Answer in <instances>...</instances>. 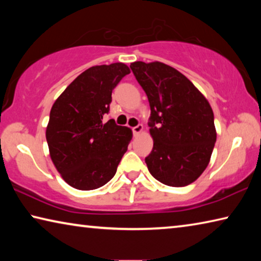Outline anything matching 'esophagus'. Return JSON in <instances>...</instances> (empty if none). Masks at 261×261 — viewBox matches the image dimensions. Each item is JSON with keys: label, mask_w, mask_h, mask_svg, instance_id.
I'll return each mask as SVG.
<instances>
[{"label": "esophagus", "mask_w": 261, "mask_h": 261, "mask_svg": "<svg viewBox=\"0 0 261 261\" xmlns=\"http://www.w3.org/2000/svg\"><path fill=\"white\" fill-rule=\"evenodd\" d=\"M143 129H144V126L141 125V124H138L137 126L132 127V131H134V135L135 136H138L139 134H141V131H143Z\"/></svg>", "instance_id": "obj_1"}]
</instances>
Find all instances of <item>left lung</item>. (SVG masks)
Returning <instances> with one entry per match:
<instances>
[{"mask_svg": "<svg viewBox=\"0 0 261 261\" xmlns=\"http://www.w3.org/2000/svg\"><path fill=\"white\" fill-rule=\"evenodd\" d=\"M130 68L151 107L153 149L145 158L154 178L187 187L204 173L216 141L214 114L204 94L178 70L162 62Z\"/></svg>", "mask_w": 261, "mask_h": 261, "instance_id": "obj_1", "label": "left lung"}]
</instances>
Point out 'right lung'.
I'll return each instance as SVG.
<instances>
[{"label":"right lung","mask_w":261,"mask_h":261,"mask_svg":"<svg viewBox=\"0 0 261 261\" xmlns=\"http://www.w3.org/2000/svg\"><path fill=\"white\" fill-rule=\"evenodd\" d=\"M126 64L95 65L65 88L53 105L46 129L49 155L62 178L78 190L103 187L132 139L130 127L103 121L112 92L125 74Z\"/></svg>","instance_id":"obj_1"}]
</instances>
